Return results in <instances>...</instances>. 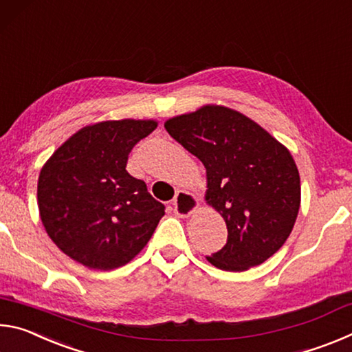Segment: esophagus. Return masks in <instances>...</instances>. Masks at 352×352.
<instances>
[{
    "instance_id": "esophagus-1",
    "label": "esophagus",
    "mask_w": 352,
    "mask_h": 352,
    "mask_svg": "<svg viewBox=\"0 0 352 352\" xmlns=\"http://www.w3.org/2000/svg\"><path fill=\"white\" fill-rule=\"evenodd\" d=\"M199 208V200L184 190H178L174 199V212L178 217H189Z\"/></svg>"
}]
</instances>
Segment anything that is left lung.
<instances>
[{"label": "left lung", "mask_w": 352, "mask_h": 352, "mask_svg": "<svg viewBox=\"0 0 352 352\" xmlns=\"http://www.w3.org/2000/svg\"><path fill=\"white\" fill-rule=\"evenodd\" d=\"M168 133L206 169V204L223 217L228 239L206 256L214 267L243 272L275 254L300 210L301 184L287 147L242 113L204 105L164 122Z\"/></svg>", "instance_id": "1"}]
</instances>
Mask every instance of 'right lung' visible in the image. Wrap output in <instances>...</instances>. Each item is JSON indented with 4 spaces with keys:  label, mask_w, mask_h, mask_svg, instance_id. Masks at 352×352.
Returning <instances> with one entry per match:
<instances>
[{
    "label": "right lung",
    "mask_w": 352,
    "mask_h": 352,
    "mask_svg": "<svg viewBox=\"0 0 352 352\" xmlns=\"http://www.w3.org/2000/svg\"><path fill=\"white\" fill-rule=\"evenodd\" d=\"M153 119L87 126L63 142L38 175L40 219L52 242L94 270L126 265L151 239L164 205L126 170L136 142L157 129Z\"/></svg>",
    "instance_id": "1"
}]
</instances>
